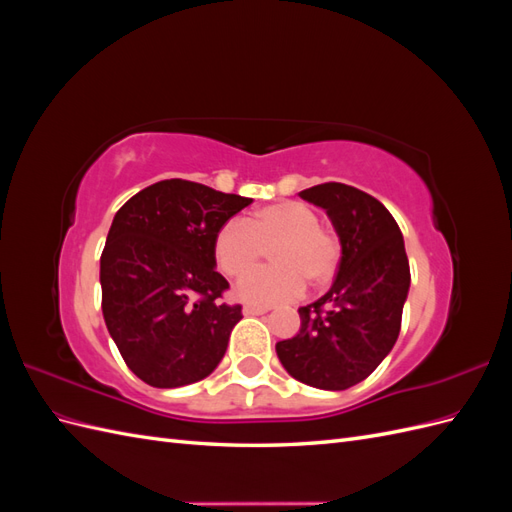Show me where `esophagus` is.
Instances as JSON below:
<instances>
[{
    "label": "esophagus",
    "instance_id": "esophagus-1",
    "mask_svg": "<svg viewBox=\"0 0 512 512\" xmlns=\"http://www.w3.org/2000/svg\"><path fill=\"white\" fill-rule=\"evenodd\" d=\"M269 307H258V305H243V314L245 316H262L267 314Z\"/></svg>",
    "mask_w": 512,
    "mask_h": 512
}]
</instances>
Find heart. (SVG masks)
I'll return each mask as SVG.
<instances>
[{
  "label": "heart",
  "mask_w": 512,
  "mask_h": 512,
  "mask_svg": "<svg viewBox=\"0 0 512 512\" xmlns=\"http://www.w3.org/2000/svg\"><path fill=\"white\" fill-rule=\"evenodd\" d=\"M269 249L274 265L247 274L237 284V297L252 305L282 303L305 288L327 284L339 262V243L318 215L297 200H284L254 211L245 222H226L213 241L215 262L228 277L251 270Z\"/></svg>",
  "instance_id": "heart-1"
}]
</instances>
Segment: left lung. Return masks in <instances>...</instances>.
I'll use <instances>...</instances> for the list:
<instances>
[{"label":"left lung","mask_w":512,"mask_h":512,"mask_svg":"<svg viewBox=\"0 0 512 512\" xmlns=\"http://www.w3.org/2000/svg\"><path fill=\"white\" fill-rule=\"evenodd\" d=\"M322 207L342 245L329 292L299 307V333L275 344L284 369L322 391L363 382L397 342L410 290L404 237L380 200L346 183L299 192Z\"/></svg>","instance_id":"8db88e82"}]
</instances>
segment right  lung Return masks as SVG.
Here are the masks:
<instances>
[{
    "instance_id": "add662e5",
    "label": "right lung",
    "mask_w": 512,
    "mask_h": 512,
    "mask_svg": "<svg viewBox=\"0 0 512 512\" xmlns=\"http://www.w3.org/2000/svg\"><path fill=\"white\" fill-rule=\"evenodd\" d=\"M252 203L203 183L166 179L113 218L100 258L102 314L123 361L156 389L207 378L220 365L241 305L222 303L218 230Z\"/></svg>"
}]
</instances>
